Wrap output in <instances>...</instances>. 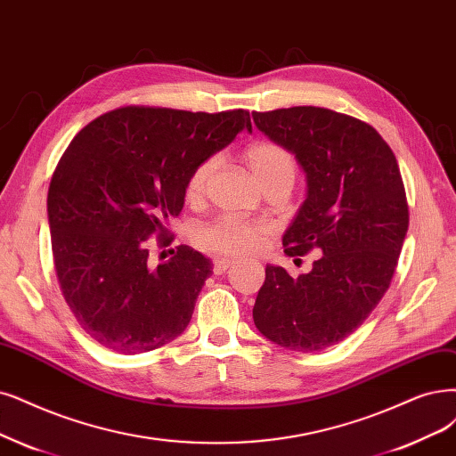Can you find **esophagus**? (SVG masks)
Masks as SVG:
<instances>
[{"label": "esophagus", "instance_id": "obj_1", "mask_svg": "<svg viewBox=\"0 0 456 456\" xmlns=\"http://www.w3.org/2000/svg\"><path fill=\"white\" fill-rule=\"evenodd\" d=\"M232 263L234 261L229 259V257H216L214 259V274H224Z\"/></svg>", "mask_w": 456, "mask_h": 456}]
</instances>
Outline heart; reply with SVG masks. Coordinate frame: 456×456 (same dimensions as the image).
Instances as JSON below:
<instances>
[{"instance_id":"heart-1","label":"heart","mask_w":456,"mask_h":456,"mask_svg":"<svg viewBox=\"0 0 456 456\" xmlns=\"http://www.w3.org/2000/svg\"><path fill=\"white\" fill-rule=\"evenodd\" d=\"M244 158L251 173L263 185L271 180H291L295 178V163L283 146L259 141L249 144ZM216 168V158H207L195 165L188 182H185V197L197 200L205 193L207 182ZM266 239V227L263 224L249 222L237 216H222L214 222L202 225L195 232V242L199 248L217 256H251L263 246Z\"/></svg>"}]
</instances>
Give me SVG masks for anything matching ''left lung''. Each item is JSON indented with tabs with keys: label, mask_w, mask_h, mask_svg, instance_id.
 <instances>
[{
	"label": "left lung",
	"mask_w": 456,
	"mask_h": 456,
	"mask_svg": "<svg viewBox=\"0 0 456 456\" xmlns=\"http://www.w3.org/2000/svg\"><path fill=\"white\" fill-rule=\"evenodd\" d=\"M251 116L306 176L285 254H322L298 278L266 265L254 323L281 347L322 351L362 325L389 289L410 225L398 161L372 126L347 114L291 107Z\"/></svg>",
	"instance_id": "obj_1"
}]
</instances>
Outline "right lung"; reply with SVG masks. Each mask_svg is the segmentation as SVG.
<instances>
[{
    "label": "right lung",
    "mask_w": 456,
    "mask_h": 456,
    "mask_svg": "<svg viewBox=\"0 0 456 456\" xmlns=\"http://www.w3.org/2000/svg\"><path fill=\"white\" fill-rule=\"evenodd\" d=\"M251 131L248 110L217 114L122 107L95 118L67 146L46 212L61 293L80 327L116 353L161 347L180 336L212 261L188 246L151 266L146 239L163 244L183 208L197 163Z\"/></svg>",
    "instance_id": "1"
}]
</instances>
